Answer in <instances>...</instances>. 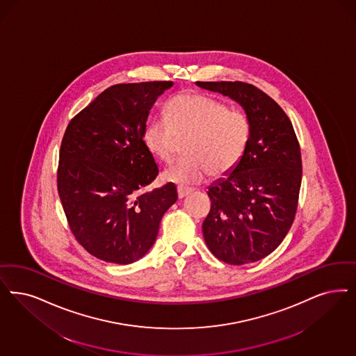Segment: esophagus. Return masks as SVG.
Instances as JSON below:
<instances>
[{
  "label": "esophagus",
  "instance_id": "34e87169",
  "mask_svg": "<svg viewBox=\"0 0 356 356\" xmlns=\"http://www.w3.org/2000/svg\"><path fill=\"white\" fill-rule=\"evenodd\" d=\"M192 192V189L191 188H184V186H177V196L181 200V198H184L185 196H188L189 193Z\"/></svg>",
  "mask_w": 356,
  "mask_h": 356
}]
</instances>
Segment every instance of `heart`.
<instances>
[{
  "label": "heart",
  "mask_w": 356,
  "mask_h": 356,
  "mask_svg": "<svg viewBox=\"0 0 356 356\" xmlns=\"http://www.w3.org/2000/svg\"><path fill=\"white\" fill-rule=\"evenodd\" d=\"M251 123L243 111L229 109L218 99L180 93L167 104V117L148 121L143 142L161 161L175 156L180 139H188L185 159L163 172V180L180 186L198 184L211 173L216 177L233 172L245 155Z\"/></svg>",
  "instance_id": "1"
}]
</instances>
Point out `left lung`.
<instances>
[{
	"label": "left lung",
	"instance_id": "1",
	"mask_svg": "<svg viewBox=\"0 0 356 356\" xmlns=\"http://www.w3.org/2000/svg\"><path fill=\"white\" fill-rule=\"evenodd\" d=\"M242 106L251 136L238 167L209 186L211 208L202 223L216 258L241 266L266 258L293 223L302 163L293 126L264 92L242 81H196Z\"/></svg>",
	"mask_w": 356,
	"mask_h": 356
}]
</instances>
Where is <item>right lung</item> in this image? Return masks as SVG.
Returning <instances> with one entry per match:
<instances>
[{
	"instance_id": "right-lung-1",
	"label": "right lung",
	"mask_w": 356,
	"mask_h": 356,
	"mask_svg": "<svg viewBox=\"0 0 356 356\" xmlns=\"http://www.w3.org/2000/svg\"><path fill=\"white\" fill-rule=\"evenodd\" d=\"M172 81L117 84L70 122L63 136L58 192L77 242L108 263L131 264L155 243L175 184L139 195L159 168L143 142L148 114Z\"/></svg>"
}]
</instances>
